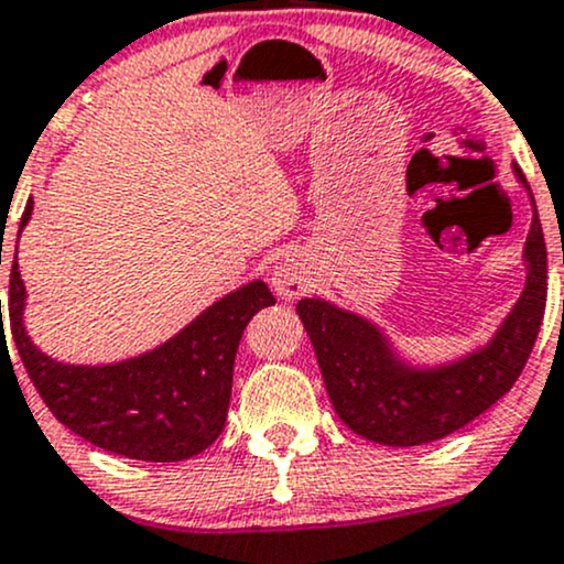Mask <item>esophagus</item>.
Here are the masks:
<instances>
[{
	"mask_svg": "<svg viewBox=\"0 0 564 564\" xmlns=\"http://www.w3.org/2000/svg\"><path fill=\"white\" fill-rule=\"evenodd\" d=\"M271 288L284 301L301 299L306 293V269L295 256H282L271 271Z\"/></svg>",
	"mask_w": 564,
	"mask_h": 564,
	"instance_id": "1",
	"label": "esophagus"
}]
</instances>
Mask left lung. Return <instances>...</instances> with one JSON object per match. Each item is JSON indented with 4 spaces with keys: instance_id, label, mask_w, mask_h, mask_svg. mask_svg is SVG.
Instances as JSON below:
<instances>
[{
    "instance_id": "1",
    "label": "left lung",
    "mask_w": 564,
    "mask_h": 564,
    "mask_svg": "<svg viewBox=\"0 0 564 564\" xmlns=\"http://www.w3.org/2000/svg\"><path fill=\"white\" fill-rule=\"evenodd\" d=\"M514 175L530 194L517 164ZM522 258L528 276L520 301L485 346L453 362L410 365L376 322L330 301H299L295 312L340 421L378 445L413 447L458 432L501 400L533 351L546 308V242L535 202Z\"/></svg>"
}]
</instances>
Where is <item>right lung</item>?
<instances>
[{"label": "right lung", "instance_id": "obj_1", "mask_svg": "<svg viewBox=\"0 0 564 564\" xmlns=\"http://www.w3.org/2000/svg\"><path fill=\"white\" fill-rule=\"evenodd\" d=\"M31 210L34 202L23 210L18 239ZM274 303L269 284L248 282L207 306L156 349L122 362L66 365L31 344L23 325L26 288L15 245L8 312L12 340L31 383L63 426L124 458L173 464L210 447L224 432L242 330L261 308Z\"/></svg>", "mask_w": 564, "mask_h": 564}]
</instances>
